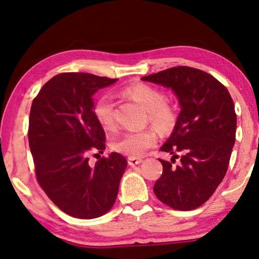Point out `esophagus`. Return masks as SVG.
I'll list each match as a JSON object with an SVG mask.
<instances>
[{
    "mask_svg": "<svg viewBox=\"0 0 259 259\" xmlns=\"http://www.w3.org/2000/svg\"><path fill=\"white\" fill-rule=\"evenodd\" d=\"M142 161H143L142 158H138V157H129L128 158V163L130 166H135V165L141 164Z\"/></svg>",
    "mask_w": 259,
    "mask_h": 259,
    "instance_id": "34e87169",
    "label": "esophagus"
}]
</instances>
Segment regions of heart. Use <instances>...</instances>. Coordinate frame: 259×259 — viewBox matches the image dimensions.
<instances>
[{
  "label": "heart",
  "mask_w": 259,
  "mask_h": 259,
  "mask_svg": "<svg viewBox=\"0 0 259 259\" xmlns=\"http://www.w3.org/2000/svg\"><path fill=\"white\" fill-rule=\"evenodd\" d=\"M126 95L148 111L149 121L156 128L166 133L175 125L177 115L175 109L168 106L165 94L161 91L145 83L130 84L124 90ZM114 100L109 94H103L99 98L94 106V115L103 128L111 130L115 128ZM157 143V134L153 129L130 131L116 138L113 142V148L118 152L128 154L130 157L143 156L149 149Z\"/></svg>",
  "instance_id": "b5f03b06"
}]
</instances>
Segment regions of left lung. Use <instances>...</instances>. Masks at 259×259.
<instances>
[{"instance_id": "8db88e82", "label": "left lung", "mask_w": 259, "mask_h": 259, "mask_svg": "<svg viewBox=\"0 0 259 259\" xmlns=\"http://www.w3.org/2000/svg\"><path fill=\"white\" fill-rule=\"evenodd\" d=\"M142 80L171 88L181 107L175 130L160 148L173 157L171 161L159 159L163 173L154 184V194L173 209H195L213 195L228 169L236 137L233 99L213 75L188 66ZM177 157L180 164L175 167Z\"/></svg>"}]
</instances>
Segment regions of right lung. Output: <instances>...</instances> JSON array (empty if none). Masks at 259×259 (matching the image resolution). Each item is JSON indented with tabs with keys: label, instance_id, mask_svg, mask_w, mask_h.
<instances>
[{
	"label": "right lung",
	"instance_id": "obj_1",
	"mask_svg": "<svg viewBox=\"0 0 259 259\" xmlns=\"http://www.w3.org/2000/svg\"><path fill=\"white\" fill-rule=\"evenodd\" d=\"M116 81L60 73L41 87L31 106L28 137L37 180L50 200L73 218H99L116 201L125 158L111 152L89 164L90 152L106 149L93 95Z\"/></svg>",
	"mask_w": 259,
	"mask_h": 259
}]
</instances>
